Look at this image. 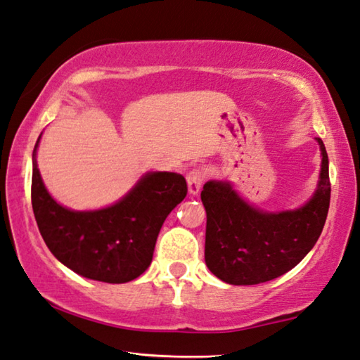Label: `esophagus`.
I'll return each instance as SVG.
<instances>
[{"instance_id":"1","label":"esophagus","mask_w":360,"mask_h":360,"mask_svg":"<svg viewBox=\"0 0 360 360\" xmlns=\"http://www.w3.org/2000/svg\"><path fill=\"white\" fill-rule=\"evenodd\" d=\"M205 180V172L202 169L194 167L190 172L186 174V181H188V190H190L191 194H198L200 188L204 185Z\"/></svg>"}]
</instances>
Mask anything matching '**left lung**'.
I'll return each instance as SVG.
<instances>
[{
    "mask_svg": "<svg viewBox=\"0 0 360 360\" xmlns=\"http://www.w3.org/2000/svg\"><path fill=\"white\" fill-rule=\"evenodd\" d=\"M323 155L318 188L297 210L267 213L248 205L228 181H207L205 264L229 285H259L285 275L308 255L323 232L330 204L329 158Z\"/></svg>",
    "mask_w": 360,
    "mask_h": 360,
    "instance_id": "1",
    "label": "left lung"
}]
</instances>
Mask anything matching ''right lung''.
Returning <instances> with one entry per match:
<instances>
[{"label": "right lung", "mask_w": 360, "mask_h": 360, "mask_svg": "<svg viewBox=\"0 0 360 360\" xmlns=\"http://www.w3.org/2000/svg\"><path fill=\"white\" fill-rule=\"evenodd\" d=\"M39 142V139H37ZM33 151L31 204L44 242L85 278L128 283L148 269L164 219L188 193L184 175L150 172L107 209L74 212L56 204L42 184Z\"/></svg>", "instance_id": "1"}]
</instances>
